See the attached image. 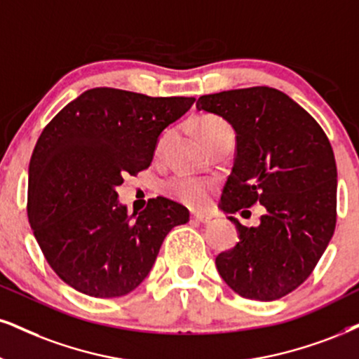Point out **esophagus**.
<instances>
[{"instance_id": "esophagus-1", "label": "esophagus", "mask_w": 359, "mask_h": 359, "mask_svg": "<svg viewBox=\"0 0 359 359\" xmlns=\"http://www.w3.org/2000/svg\"><path fill=\"white\" fill-rule=\"evenodd\" d=\"M191 219H193V221H198V223H205V224L211 223V216H208V215H200V213H194V215H191Z\"/></svg>"}]
</instances>
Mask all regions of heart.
<instances>
[{"instance_id":"1","label":"heart","mask_w":359,"mask_h":359,"mask_svg":"<svg viewBox=\"0 0 359 359\" xmlns=\"http://www.w3.org/2000/svg\"><path fill=\"white\" fill-rule=\"evenodd\" d=\"M196 130L203 143L210 149L224 143V141H233L234 136L233 128L223 118L213 116V114H208V116H201L198 119ZM170 138L171 131H168L161 136V140L158 141L156 146V154L163 153V149H165ZM165 188L166 193L171 198H175L176 201L183 203V205L193 208V210H203L211 201V198H213L216 191V183L213 180L208 178H194V176L178 175L168 180Z\"/></svg>"}]
</instances>
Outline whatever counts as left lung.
<instances>
[{
    "label": "left lung",
    "instance_id": "left-lung-1",
    "mask_svg": "<svg viewBox=\"0 0 359 359\" xmlns=\"http://www.w3.org/2000/svg\"><path fill=\"white\" fill-rule=\"evenodd\" d=\"M196 108L236 133L221 210L238 213L256 203L266 210L256 228L229 218L240 243L216 256V268L243 298L280 299L308 280L333 238L338 172L328 136L306 109L268 86L205 95Z\"/></svg>",
    "mask_w": 359,
    "mask_h": 359
}]
</instances>
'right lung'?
<instances>
[{"label":"right lung","mask_w":359,"mask_h":359,"mask_svg":"<svg viewBox=\"0 0 359 359\" xmlns=\"http://www.w3.org/2000/svg\"><path fill=\"white\" fill-rule=\"evenodd\" d=\"M193 103L93 88L44 126L31 154L26 208L44 258L66 285L95 298L131 293L166 234L188 223L187 208L163 196L130 216L116 188L148 170L158 136Z\"/></svg>","instance_id":"1"}]
</instances>
